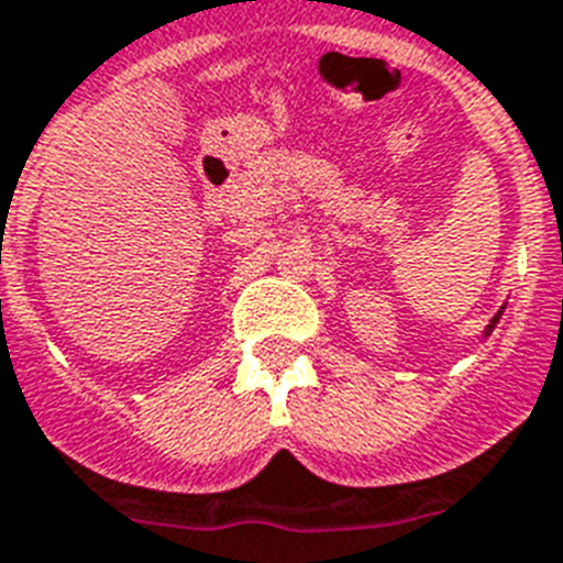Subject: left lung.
Masks as SVG:
<instances>
[{
    "mask_svg": "<svg viewBox=\"0 0 563 563\" xmlns=\"http://www.w3.org/2000/svg\"><path fill=\"white\" fill-rule=\"evenodd\" d=\"M499 316H503V312H497V316H494V321H490V324H488V330H485V333H488V335H490V330H494V327H497Z\"/></svg>",
    "mask_w": 563,
    "mask_h": 563,
    "instance_id": "1",
    "label": "left lung"
}]
</instances>
